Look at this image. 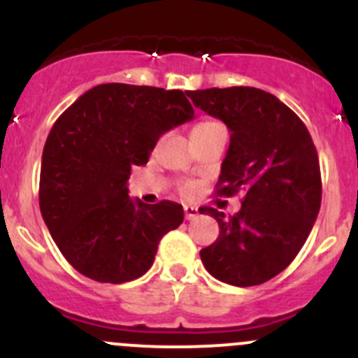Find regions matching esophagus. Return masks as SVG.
Masks as SVG:
<instances>
[{"mask_svg": "<svg viewBox=\"0 0 358 358\" xmlns=\"http://www.w3.org/2000/svg\"><path fill=\"white\" fill-rule=\"evenodd\" d=\"M183 211H185V218L187 220H192V218H196L197 215H199V210L194 206H185L183 208Z\"/></svg>", "mask_w": 358, "mask_h": 358, "instance_id": "34e87169", "label": "esophagus"}]
</instances>
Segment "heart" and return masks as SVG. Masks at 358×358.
Listing matches in <instances>:
<instances>
[{
	"label": "heart",
	"mask_w": 358,
	"mask_h": 358,
	"mask_svg": "<svg viewBox=\"0 0 358 358\" xmlns=\"http://www.w3.org/2000/svg\"><path fill=\"white\" fill-rule=\"evenodd\" d=\"M215 126H220L218 122H213V120H206V122H199L196 127H194L192 131H201V129H210V127H215ZM180 190H182V194H185V196H192L194 190H196V185L194 183H183L182 187H180Z\"/></svg>",
	"instance_id": "1"
}]
</instances>
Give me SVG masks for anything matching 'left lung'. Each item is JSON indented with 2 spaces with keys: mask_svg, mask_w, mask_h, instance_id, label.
Masks as SVG:
<instances>
[{
  "mask_svg": "<svg viewBox=\"0 0 358 358\" xmlns=\"http://www.w3.org/2000/svg\"><path fill=\"white\" fill-rule=\"evenodd\" d=\"M194 106L220 119L231 143L218 196L245 194L229 215L204 206L220 234L199 252L206 271L234 287L260 285L285 269L310 236L322 203L318 154L303 120L255 87L187 92Z\"/></svg>",
  "mask_w": 358,
  "mask_h": 358,
  "instance_id": "8db88e82",
  "label": "left lung"
}]
</instances>
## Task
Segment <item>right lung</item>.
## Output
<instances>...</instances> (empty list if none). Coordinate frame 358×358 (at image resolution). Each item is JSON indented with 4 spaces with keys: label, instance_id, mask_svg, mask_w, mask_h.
Instances as JSON below:
<instances>
[{
    "label": "right lung",
    "instance_id": "obj_1",
    "mask_svg": "<svg viewBox=\"0 0 358 358\" xmlns=\"http://www.w3.org/2000/svg\"><path fill=\"white\" fill-rule=\"evenodd\" d=\"M190 119L182 91L101 83L55 120L41 155L40 211L76 271L124 283L150 269L162 236L183 222V208L133 201L127 180L166 131Z\"/></svg>",
    "mask_w": 358,
    "mask_h": 358
}]
</instances>
